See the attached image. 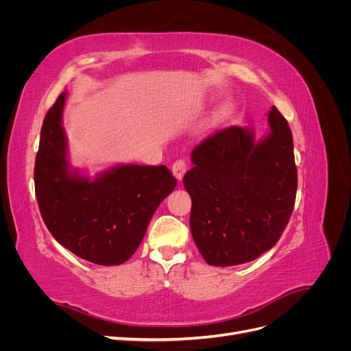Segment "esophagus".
Instances as JSON below:
<instances>
[{
    "label": "esophagus",
    "instance_id": "obj_1",
    "mask_svg": "<svg viewBox=\"0 0 351 351\" xmlns=\"http://www.w3.org/2000/svg\"><path fill=\"white\" fill-rule=\"evenodd\" d=\"M171 169H173V174L176 176V178L182 180L187 171V162L184 161V159H177V161L173 164Z\"/></svg>",
    "mask_w": 351,
    "mask_h": 351
}]
</instances>
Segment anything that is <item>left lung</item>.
<instances>
[{
  "instance_id": "left-lung-1",
  "label": "left lung",
  "mask_w": 351,
  "mask_h": 351,
  "mask_svg": "<svg viewBox=\"0 0 351 351\" xmlns=\"http://www.w3.org/2000/svg\"><path fill=\"white\" fill-rule=\"evenodd\" d=\"M269 132L232 125L208 136L192 152L183 178L192 197L190 230L212 267H232L274 247L294 208L297 168L287 120L272 107Z\"/></svg>"
}]
</instances>
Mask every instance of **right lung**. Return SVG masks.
<instances>
[{
  "mask_svg": "<svg viewBox=\"0 0 351 351\" xmlns=\"http://www.w3.org/2000/svg\"><path fill=\"white\" fill-rule=\"evenodd\" d=\"M66 101L62 92L40 130L35 192L42 219L76 256L104 267L121 265L139 247L177 180L165 165L117 164L95 178L73 168L62 127Z\"/></svg>",
  "mask_w": 351,
  "mask_h": 351,
  "instance_id": "right-lung-1",
  "label": "right lung"
}]
</instances>
